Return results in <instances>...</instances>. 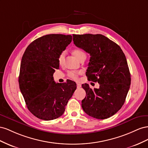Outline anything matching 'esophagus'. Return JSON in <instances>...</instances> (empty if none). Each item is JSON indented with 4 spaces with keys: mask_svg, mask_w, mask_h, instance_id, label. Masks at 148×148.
<instances>
[{
    "mask_svg": "<svg viewBox=\"0 0 148 148\" xmlns=\"http://www.w3.org/2000/svg\"><path fill=\"white\" fill-rule=\"evenodd\" d=\"M77 88H81V84H79V83H77Z\"/></svg>",
    "mask_w": 148,
    "mask_h": 148,
    "instance_id": "esophagus-1",
    "label": "esophagus"
}]
</instances>
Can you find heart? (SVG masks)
<instances>
[{"mask_svg": "<svg viewBox=\"0 0 148 148\" xmlns=\"http://www.w3.org/2000/svg\"><path fill=\"white\" fill-rule=\"evenodd\" d=\"M73 53L74 55L79 60H81L82 58H86V53L83 50L81 49H75L73 50ZM65 56H66V52L65 51H62L60 53V55L58 56V62L60 65H62L63 63H64V59H65ZM81 73V71H69L68 73V76L73 79L74 80H77L78 79V75Z\"/></svg>", "mask_w": 148, "mask_h": 148, "instance_id": "heart-1", "label": "heart"}]
</instances>
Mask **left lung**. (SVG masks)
I'll list each match as a JSON object with an SVG mask.
<instances>
[{"label": "left lung", "instance_id": "left-lung-1", "mask_svg": "<svg viewBox=\"0 0 148 148\" xmlns=\"http://www.w3.org/2000/svg\"><path fill=\"white\" fill-rule=\"evenodd\" d=\"M77 47L90 55L86 75L97 82L99 88L92 90L87 84L82 87L86 96L82 107L88 115L106 119L119 110L130 89L131 75L125 54L120 46L100 34L73 35Z\"/></svg>", "mask_w": 148, "mask_h": 148}]
</instances>
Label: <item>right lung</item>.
Instances as JSON below:
<instances>
[{"instance_id": "right-lung-1", "label": "right lung", "mask_w": 148, "mask_h": 148, "mask_svg": "<svg viewBox=\"0 0 148 148\" xmlns=\"http://www.w3.org/2000/svg\"><path fill=\"white\" fill-rule=\"evenodd\" d=\"M72 41L71 35L50 34L29 44L21 61L19 87L27 107L43 120L61 116L76 89L75 82L56 83L53 74L60 67L58 56Z\"/></svg>"}]
</instances>
